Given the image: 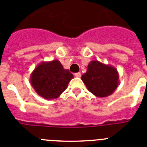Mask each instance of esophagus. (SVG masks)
Here are the masks:
<instances>
[{
    "mask_svg": "<svg viewBox=\"0 0 147 147\" xmlns=\"http://www.w3.org/2000/svg\"><path fill=\"white\" fill-rule=\"evenodd\" d=\"M75 76H76V78H80L81 76V72H77V73H76L75 74Z\"/></svg>",
    "mask_w": 147,
    "mask_h": 147,
    "instance_id": "1",
    "label": "esophagus"
}]
</instances>
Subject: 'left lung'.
<instances>
[{
    "label": "left lung",
    "mask_w": 147,
    "mask_h": 147,
    "mask_svg": "<svg viewBox=\"0 0 147 147\" xmlns=\"http://www.w3.org/2000/svg\"><path fill=\"white\" fill-rule=\"evenodd\" d=\"M87 90L96 97H107L113 93L119 85V73L114 66L98 60L89 63L86 73L81 76Z\"/></svg>",
    "instance_id": "8db88e82"
}]
</instances>
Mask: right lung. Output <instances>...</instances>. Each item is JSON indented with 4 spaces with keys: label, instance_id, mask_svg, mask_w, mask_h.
Listing matches in <instances>:
<instances>
[{
    "label": "right lung",
    "instance_id": "obj_1",
    "mask_svg": "<svg viewBox=\"0 0 147 147\" xmlns=\"http://www.w3.org/2000/svg\"><path fill=\"white\" fill-rule=\"evenodd\" d=\"M73 75L58 60L42 62L32 71L30 81L39 96L45 99L58 98L68 87Z\"/></svg>",
    "mask_w": 147,
    "mask_h": 147
}]
</instances>
